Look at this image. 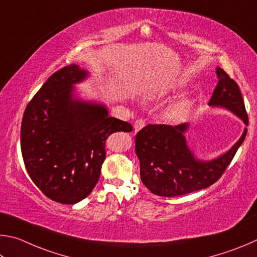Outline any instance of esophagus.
<instances>
[{
    "mask_svg": "<svg viewBox=\"0 0 257 257\" xmlns=\"http://www.w3.org/2000/svg\"><path fill=\"white\" fill-rule=\"evenodd\" d=\"M145 125H146V121L143 120V119H138V120H136V123H134V131L139 132L141 128L145 127Z\"/></svg>",
    "mask_w": 257,
    "mask_h": 257,
    "instance_id": "esophagus-1",
    "label": "esophagus"
}]
</instances>
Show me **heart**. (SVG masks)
Masks as SVG:
<instances>
[{"instance_id": "1", "label": "heart", "mask_w": 257, "mask_h": 257, "mask_svg": "<svg viewBox=\"0 0 257 257\" xmlns=\"http://www.w3.org/2000/svg\"><path fill=\"white\" fill-rule=\"evenodd\" d=\"M188 112H190V101L186 100V99H181V100L172 103L166 109L165 116L168 120L177 123V121L185 119Z\"/></svg>"}]
</instances>
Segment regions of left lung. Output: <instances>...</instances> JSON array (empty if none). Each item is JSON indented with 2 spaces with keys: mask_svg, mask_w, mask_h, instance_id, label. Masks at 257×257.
<instances>
[{
  "mask_svg": "<svg viewBox=\"0 0 257 257\" xmlns=\"http://www.w3.org/2000/svg\"><path fill=\"white\" fill-rule=\"evenodd\" d=\"M215 72L219 81L209 106L226 108L248 125L238 84L220 67ZM188 126L187 123L176 126L149 124L137 134L136 152L140 160L141 181L156 195L179 196L212 185L231 163L247 133L245 127L239 140L226 154L203 161L197 159L187 146L185 132Z\"/></svg>",
  "mask_w": 257,
  "mask_h": 257,
  "instance_id": "8db88e82",
  "label": "left lung"
}]
</instances>
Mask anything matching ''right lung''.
Returning <instances> with one entry per match:
<instances>
[{
	"instance_id": "1",
	"label": "right lung",
	"mask_w": 257,
	"mask_h": 257,
	"mask_svg": "<svg viewBox=\"0 0 257 257\" xmlns=\"http://www.w3.org/2000/svg\"><path fill=\"white\" fill-rule=\"evenodd\" d=\"M79 65L49 76L26 107L21 123V154L31 181L48 199L75 204L100 177L106 140L131 132L127 121L108 116L101 103L74 97L73 84L88 76Z\"/></svg>"
}]
</instances>
